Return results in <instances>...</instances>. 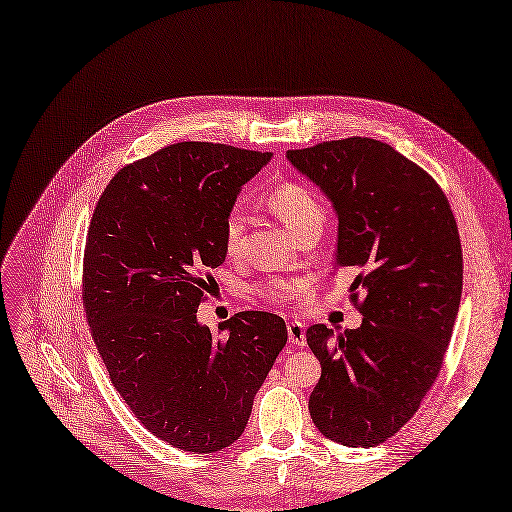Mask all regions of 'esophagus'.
<instances>
[{"label":"esophagus","mask_w":512,"mask_h":512,"mask_svg":"<svg viewBox=\"0 0 512 512\" xmlns=\"http://www.w3.org/2000/svg\"><path fill=\"white\" fill-rule=\"evenodd\" d=\"M286 332H288V341H291L293 345H305L307 339H305V324L299 322V320H291L286 324Z\"/></svg>","instance_id":"1"}]
</instances>
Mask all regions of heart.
<instances>
[{"label":"heart","instance_id":"b5f03b06","mask_svg":"<svg viewBox=\"0 0 512 512\" xmlns=\"http://www.w3.org/2000/svg\"><path fill=\"white\" fill-rule=\"evenodd\" d=\"M265 205L270 211L282 219V224L288 228L293 236L309 230V228H322L324 226V207L316 198V194L301 184H282L274 188L268 198H265ZM244 232V217L240 213H232L226 219L224 228V240H226V251L228 255H236L242 242ZM301 288V284L293 278H282L272 276L263 280L257 291L268 297L274 303H284L291 299Z\"/></svg>","mask_w":512,"mask_h":512}]
</instances>
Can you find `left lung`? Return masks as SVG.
Returning a JSON list of instances; mask_svg holds the SVG:
<instances>
[{"mask_svg": "<svg viewBox=\"0 0 512 512\" xmlns=\"http://www.w3.org/2000/svg\"><path fill=\"white\" fill-rule=\"evenodd\" d=\"M339 221L335 270L358 268L362 326L307 328L322 366L309 395L318 431L374 448L402 429L437 379L462 295V249L446 194L393 146L347 138L288 150Z\"/></svg>", "mask_w": 512, "mask_h": 512, "instance_id": "1", "label": "left lung"}]
</instances>
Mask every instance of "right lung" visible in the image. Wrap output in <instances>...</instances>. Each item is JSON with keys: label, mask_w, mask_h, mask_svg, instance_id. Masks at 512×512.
I'll list each match as a JSON object with an SVG mask.
<instances>
[{"label": "right lung", "mask_w": 512, "mask_h": 512, "mask_svg": "<svg viewBox=\"0 0 512 512\" xmlns=\"http://www.w3.org/2000/svg\"><path fill=\"white\" fill-rule=\"evenodd\" d=\"M272 159L226 144L180 142L121 169L96 205L83 303L119 395L169 446L219 452L242 435L286 345V324L240 311L215 337L196 318L240 188Z\"/></svg>", "instance_id": "add662e5"}]
</instances>
